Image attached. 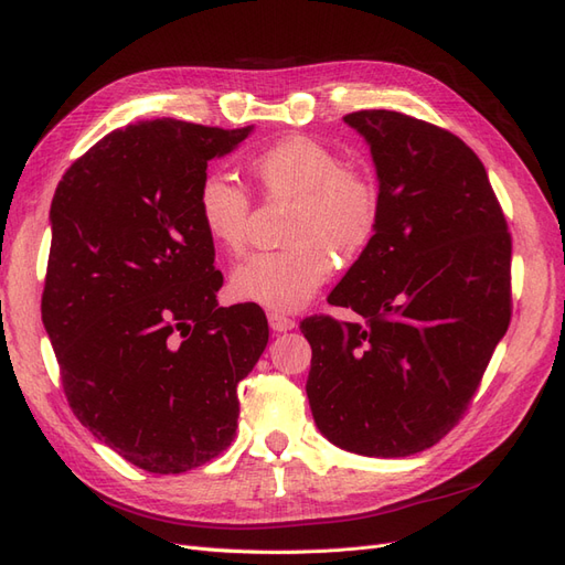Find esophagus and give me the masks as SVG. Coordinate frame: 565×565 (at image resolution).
I'll return each mask as SVG.
<instances>
[{"mask_svg": "<svg viewBox=\"0 0 565 565\" xmlns=\"http://www.w3.org/2000/svg\"><path fill=\"white\" fill-rule=\"evenodd\" d=\"M268 324H270L273 332H289V330H295L297 322H295L292 318H287L285 313L270 311V313H268Z\"/></svg>", "mask_w": 565, "mask_h": 565, "instance_id": "1", "label": "esophagus"}]
</instances>
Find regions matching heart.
I'll use <instances>...</instances> for the list:
<instances>
[{
	"mask_svg": "<svg viewBox=\"0 0 565 565\" xmlns=\"http://www.w3.org/2000/svg\"><path fill=\"white\" fill-rule=\"evenodd\" d=\"M247 172L270 198L295 200L285 241L276 252L247 256L233 270L231 287L241 301L270 311H297L330 280L334 254L353 259L380 224V188L363 169L344 167L332 148L289 136L247 162ZM252 204L241 183L212 172L198 188V216L210 241L228 254L247 243Z\"/></svg>",
	"mask_w": 565,
	"mask_h": 565,
	"instance_id": "1",
	"label": "heart"
}]
</instances>
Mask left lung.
Wrapping results in <instances>:
<instances>
[{
    "mask_svg": "<svg viewBox=\"0 0 565 565\" xmlns=\"http://www.w3.org/2000/svg\"><path fill=\"white\" fill-rule=\"evenodd\" d=\"M380 179V224L330 303L365 322L301 320L320 434L365 457H407L467 413L511 320V235L488 172L448 129L358 110Z\"/></svg>",
    "mask_w": 565,
    "mask_h": 565,
    "instance_id": "1",
    "label": "left lung"
}]
</instances>
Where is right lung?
<instances>
[{
    "label": "right lung",
    "instance_id": "add662e5",
    "mask_svg": "<svg viewBox=\"0 0 565 565\" xmlns=\"http://www.w3.org/2000/svg\"><path fill=\"white\" fill-rule=\"evenodd\" d=\"M249 131L127 125L71 164L51 202L42 320L65 398L150 473H183L231 446L237 382L268 344L259 306H218L224 276L198 216L207 162Z\"/></svg>",
    "mask_w": 565,
    "mask_h": 565
}]
</instances>
